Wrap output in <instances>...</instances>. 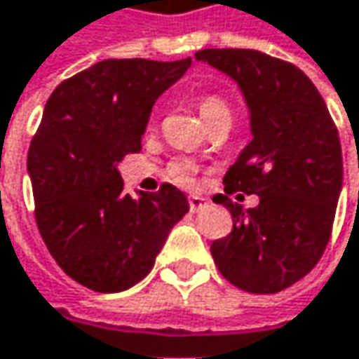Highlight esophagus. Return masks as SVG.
Masks as SVG:
<instances>
[{
    "label": "esophagus",
    "mask_w": 359,
    "mask_h": 359,
    "mask_svg": "<svg viewBox=\"0 0 359 359\" xmlns=\"http://www.w3.org/2000/svg\"><path fill=\"white\" fill-rule=\"evenodd\" d=\"M208 205V199L205 197H201V195H191L189 197V208H191V212H199L201 208H205Z\"/></svg>",
    "instance_id": "obj_1"
}]
</instances>
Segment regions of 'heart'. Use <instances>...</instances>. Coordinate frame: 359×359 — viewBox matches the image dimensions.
<instances>
[{
    "label": "heart",
    "mask_w": 359,
    "mask_h": 359,
    "mask_svg": "<svg viewBox=\"0 0 359 359\" xmlns=\"http://www.w3.org/2000/svg\"><path fill=\"white\" fill-rule=\"evenodd\" d=\"M197 111H199L208 127L219 118H232V109H230L228 100L219 94H213V92L201 94L197 98ZM170 175L180 184H193L195 182V166L187 160H179L170 166Z\"/></svg>",
    "instance_id": "heart-1"
}]
</instances>
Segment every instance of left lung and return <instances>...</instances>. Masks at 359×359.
Here are the masks:
<instances>
[{"instance_id": "1", "label": "left lung", "mask_w": 359, "mask_h": 359, "mask_svg": "<svg viewBox=\"0 0 359 359\" xmlns=\"http://www.w3.org/2000/svg\"><path fill=\"white\" fill-rule=\"evenodd\" d=\"M197 61L226 74L243 92L252 140L228 168L226 193L259 195L246 212L226 205L234 228L213 241L219 273L252 294H276L323 257L343 184L339 133L329 109L296 65L250 49H205Z\"/></svg>"}]
</instances>
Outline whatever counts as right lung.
I'll use <instances>...</instances> for the list:
<instances>
[{
  "label": "right lung",
  "mask_w": 359,
  "mask_h": 359,
  "mask_svg": "<svg viewBox=\"0 0 359 359\" xmlns=\"http://www.w3.org/2000/svg\"><path fill=\"white\" fill-rule=\"evenodd\" d=\"M180 61L107 59L55 88L28 149L36 224L57 265L94 292L129 290L151 271L189 201L172 184L123 193L118 164L142 149L156 100Z\"/></svg>",
  "instance_id": "obj_1"
}]
</instances>
